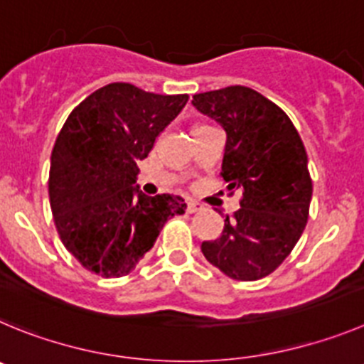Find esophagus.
Returning <instances> with one entry per match:
<instances>
[{"label":"esophagus","mask_w":364,"mask_h":364,"mask_svg":"<svg viewBox=\"0 0 364 364\" xmlns=\"http://www.w3.org/2000/svg\"><path fill=\"white\" fill-rule=\"evenodd\" d=\"M198 210H201V205H198L196 201L186 203V212H188V214H196Z\"/></svg>","instance_id":"obj_1"}]
</instances>
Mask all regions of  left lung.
I'll use <instances>...</instances> for the list:
<instances>
[{
  "instance_id": "obj_1",
  "label": "left lung",
  "mask_w": 364,
  "mask_h": 364,
  "mask_svg": "<svg viewBox=\"0 0 364 364\" xmlns=\"http://www.w3.org/2000/svg\"><path fill=\"white\" fill-rule=\"evenodd\" d=\"M192 105L227 132L221 176L228 196L241 192V208L225 215L223 232L201 252L232 279H261L287 259L309 221L306 150L290 117L254 88L196 94Z\"/></svg>"
}]
</instances>
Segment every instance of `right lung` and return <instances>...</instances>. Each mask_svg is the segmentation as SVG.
Wrapping results in <instances>:
<instances>
[{
	"label": "right lung",
	"mask_w": 364,
	"mask_h": 364,
	"mask_svg": "<svg viewBox=\"0 0 364 364\" xmlns=\"http://www.w3.org/2000/svg\"><path fill=\"white\" fill-rule=\"evenodd\" d=\"M188 101L130 83L85 97L65 121L50 158L48 198L55 228L83 268L127 276L154 247L168 218L185 214L179 196L149 198L132 186L137 161Z\"/></svg>",
	"instance_id": "add662e5"
}]
</instances>
